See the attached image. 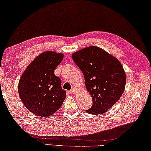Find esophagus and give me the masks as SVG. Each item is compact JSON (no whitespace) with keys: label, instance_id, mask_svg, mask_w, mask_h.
<instances>
[{"label":"esophagus","instance_id":"1","mask_svg":"<svg viewBox=\"0 0 151 151\" xmlns=\"http://www.w3.org/2000/svg\"><path fill=\"white\" fill-rule=\"evenodd\" d=\"M70 92L71 93V94H75L76 93V90L75 88H73V89L70 90Z\"/></svg>","mask_w":151,"mask_h":151}]
</instances>
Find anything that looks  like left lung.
Returning a JSON list of instances; mask_svg holds the SVG:
<instances>
[{"mask_svg":"<svg viewBox=\"0 0 151 151\" xmlns=\"http://www.w3.org/2000/svg\"><path fill=\"white\" fill-rule=\"evenodd\" d=\"M76 65L83 72L92 106L86 111L102 114L110 109L124 92L126 74L116 57L97 46H90L73 53Z\"/></svg>","mask_w":151,"mask_h":151,"instance_id":"8db88e82","label":"left lung"}]
</instances>
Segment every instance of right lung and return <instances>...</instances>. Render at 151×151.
Here are the masks:
<instances>
[{
    "label": "right lung",
    "mask_w": 151,
    "mask_h": 151,
    "mask_svg": "<svg viewBox=\"0 0 151 151\" xmlns=\"http://www.w3.org/2000/svg\"><path fill=\"white\" fill-rule=\"evenodd\" d=\"M63 57L55 51L43 52L30 63L20 78L19 96L26 108L37 116H51L67 96L61 78L54 75Z\"/></svg>",
    "instance_id": "right-lung-1"
}]
</instances>
